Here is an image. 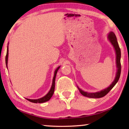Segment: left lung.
<instances>
[{"label":"left lung","mask_w":129,"mask_h":129,"mask_svg":"<svg viewBox=\"0 0 129 129\" xmlns=\"http://www.w3.org/2000/svg\"><path fill=\"white\" fill-rule=\"evenodd\" d=\"M108 39L112 45L113 46L114 50H115L116 54V66H117V72H116V76L115 79L113 82H112V83L108 87H107L106 89L98 91V92L96 93H88L86 91H84L82 90H81L78 86V88L79 91H80L81 94L83 95L84 96L87 97V98H103L105 96H106L111 90L112 89V88L115 86V84L117 83V82L119 80L120 76V73H121V63H120V57H121V51L120 49L119 44H118L117 38L115 34L112 31H111L109 33L108 35Z\"/></svg>","instance_id":"obj_1"}]
</instances>
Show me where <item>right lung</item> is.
Returning a JSON list of instances; mask_svg holds the SVG:
<instances>
[{
  "mask_svg": "<svg viewBox=\"0 0 129 129\" xmlns=\"http://www.w3.org/2000/svg\"><path fill=\"white\" fill-rule=\"evenodd\" d=\"M8 54H9V50H8V48H7V53H6V59H5V60H6V65L7 68H8ZM60 67L59 66L58 68L56 69L55 71H54V77L53 78V82H52V87L50 88V91H49L48 93L43 98L38 99H26L27 100H29V102H32V103H44V102H46L47 101H48L50 99V98H52V96H53L54 93V87H55V79H56V74H57V72L58 71V70L59 69Z\"/></svg>",
  "mask_w": 129,
  "mask_h": 129,
  "instance_id": "1",
  "label": "right lung"
}]
</instances>
